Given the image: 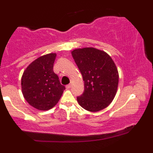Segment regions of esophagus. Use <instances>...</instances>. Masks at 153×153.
Returning a JSON list of instances; mask_svg holds the SVG:
<instances>
[{"mask_svg":"<svg viewBox=\"0 0 153 153\" xmlns=\"http://www.w3.org/2000/svg\"><path fill=\"white\" fill-rule=\"evenodd\" d=\"M71 86H72V84L70 83V84H68V85H66V88H68V89H69V88H71Z\"/></svg>","mask_w":153,"mask_h":153,"instance_id":"obj_1","label":"esophagus"}]
</instances>
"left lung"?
<instances>
[{
  "label": "left lung",
  "instance_id": "1",
  "mask_svg": "<svg viewBox=\"0 0 153 153\" xmlns=\"http://www.w3.org/2000/svg\"><path fill=\"white\" fill-rule=\"evenodd\" d=\"M72 56L84 80V92L77 101L84 109L97 112L114 99L119 73L114 62L104 51L84 47L72 51Z\"/></svg>",
  "mask_w": 153,
  "mask_h": 153
}]
</instances>
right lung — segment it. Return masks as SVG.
Returning a JSON list of instances; mask_svg holds the SVG:
<instances>
[{
    "label": "right lung",
    "instance_id": "right-lung-1",
    "mask_svg": "<svg viewBox=\"0 0 153 153\" xmlns=\"http://www.w3.org/2000/svg\"><path fill=\"white\" fill-rule=\"evenodd\" d=\"M56 55V53H50L38 57L22 75L23 96L29 105L38 110L53 108L65 89L53 71Z\"/></svg>",
    "mask_w": 153,
    "mask_h": 153
}]
</instances>
